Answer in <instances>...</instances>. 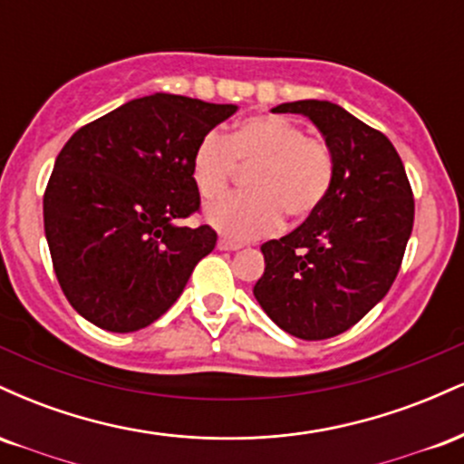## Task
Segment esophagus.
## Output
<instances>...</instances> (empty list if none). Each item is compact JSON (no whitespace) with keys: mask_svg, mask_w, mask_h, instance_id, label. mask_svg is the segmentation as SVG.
Here are the masks:
<instances>
[{"mask_svg":"<svg viewBox=\"0 0 464 464\" xmlns=\"http://www.w3.org/2000/svg\"><path fill=\"white\" fill-rule=\"evenodd\" d=\"M218 248H220V250H237V248H242V244L233 242V239L220 237V239H218Z\"/></svg>","mask_w":464,"mask_h":464,"instance_id":"34e87169","label":"esophagus"}]
</instances>
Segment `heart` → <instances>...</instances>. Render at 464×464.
Listing matches in <instances>:
<instances>
[{
  "label": "heart",
  "instance_id": "1",
  "mask_svg": "<svg viewBox=\"0 0 464 464\" xmlns=\"http://www.w3.org/2000/svg\"><path fill=\"white\" fill-rule=\"evenodd\" d=\"M237 163L253 165L250 191L222 196L205 209V220L233 239L268 236L281 225V214L292 220L314 214L335 174L332 148L281 115H253L228 137L216 130L200 137L191 154V180L202 198L222 194Z\"/></svg>",
  "mask_w": 464,
  "mask_h": 464
}]
</instances>
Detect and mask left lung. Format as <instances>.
Here are the masks:
<instances>
[{
	"mask_svg": "<svg viewBox=\"0 0 464 464\" xmlns=\"http://www.w3.org/2000/svg\"><path fill=\"white\" fill-rule=\"evenodd\" d=\"M275 113L310 117L335 159L334 183L299 228L262 244L266 270L253 287L264 312L301 340L347 332L391 290L412 233L414 198L384 132L327 100Z\"/></svg>",
	"mask_w": 464,
	"mask_h": 464,
	"instance_id": "8db88e82",
	"label": "left lung"
}]
</instances>
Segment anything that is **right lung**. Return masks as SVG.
<instances>
[{"instance_id": "1", "label": "right lung", "mask_w": 464, "mask_h": 464, "mask_svg": "<svg viewBox=\"0 0 464 464\" xmlns=\"http://www.w3.org/2000/svg\"><path fill=\"white\" fill-rule=\"evenodd\" d=\"M237 111L185 95L130 100L72 135L44 196L45 237L67 301L100 329L129 334L163 316L216 246L191 154Z\"/></svg>"}]
</instances>
